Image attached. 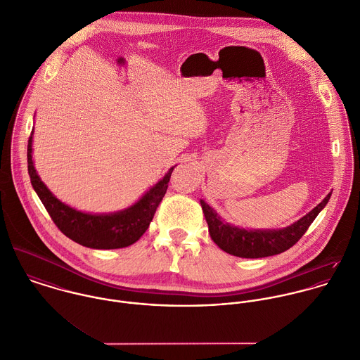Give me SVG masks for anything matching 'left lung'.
I'll return each instance as SVG.
<instances>
[{
  "label": "left lung",
  "instance_id": "8db88e82",
  "mask_svg": "<svg viewBox=\"0 0 360 360\" xmlns=\"http://www.w3.org/2000/svg\"><path fill=\"white\" fill-rule=\"evenodd\" d=\"M331 193L316 206L309 214L284 229L274 231H249L224 222L216 212L203 200H200L202 210L206 217L209 232L217 246L224 252L245 259H259L280 255L292 248L307 231L317 214L328 203Z\"/></svg>",
  "mask_w": 360,
  "mask_h": 360
}]
</instances>
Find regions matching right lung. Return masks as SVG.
<instances>
[{
  "label": "right lung",
  "mask_w": 360,
  "mask_h": 360,
  "mask_svg": "<svg viewBox=\"0 0 360 360\" xmlns=\"http://www.w3.org/2000/svg\"><path fill=\"white\" fill-rule=\"evenodd\" d=\"M172 169L174 167L132 207L114 214H87L76 212L53 196L34 169L32 135L27 142V171L33 189L58 229L76 243L91 249H120L135 243L148 228L161 203Z\"/></svg>",
  "instance_id": "obj_1"
}]
</instances>
